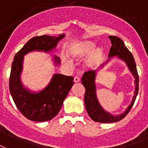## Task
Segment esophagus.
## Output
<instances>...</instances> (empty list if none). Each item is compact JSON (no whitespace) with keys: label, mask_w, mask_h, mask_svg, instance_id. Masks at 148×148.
Segmentation results:
<instances>
[{"label":"esophagus","mask_w":148,"mask_h":148,"mask_svg":"<svg viewBox=\"0 0 148 148\" xmlns=\"http://www.w3.org/2000/svg\"><path fill=\"white\" fill-rule=\"evenodd\" d=\"M79 81H80L79 77H78V76H75V77H74V82H75V83H79Z\"/></svg>","instance_id":"obj_1"}]
</instances>
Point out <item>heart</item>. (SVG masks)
Segmentation results:
<instances>
[{"mask_svg": "<svg viewBox=\"0 0 148 148\" xmlns=\"http://www.w3.org/2000/svg\"><path fill=\"white\" fill-rule=\"evenodd\" d=\"M94 41L84 40L75 44L69 48V54L75 58H86V65L88 68H94L99 65L104 55V49L101 47H96Z\"/></svg>", "mask_w": 148, "mask_h": 148, "instance_id": "heart-1", "label": "heart"}]
</instances>
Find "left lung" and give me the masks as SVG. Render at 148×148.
Returning <instances> with one entry per match:
<instances>
[{
	"instance_id": "left-lung-1",
	"label": "left lung",
	"mask_w": 148,
	"mask_h": 148,
	"mask_svg": "<svg viewBox=\"0 0 148 148\" xmlns=\"http://www.w3.org/2000/svg\"><path fill=\"white\" fill-rule=\"evenodd\" d=\"M108 38L112 42V47H111L109 54H108L109 59H108L106 62L102 63L97 69L89 71V72L84 73L83 78H82V84L86 89L85 95H84V103H85L86 112L92 120L101 123H116V122L122 120L123 118L128 114L129 112L133 107L136 96H137V94H138L139 90V76L137 70H136L135 60H134L133 54H131V52L125 46L123 41L120 38L115 36H109ZM114 57H117L126 62L130 71L132 73L135 79L134 81L135 90L131 104L123 113L116 116L112 115L105 111L99 104V101L96 97V84L95 83L98 71L103 68L104 65L110 61V59Z\"/></svg>"
}]
</instances>
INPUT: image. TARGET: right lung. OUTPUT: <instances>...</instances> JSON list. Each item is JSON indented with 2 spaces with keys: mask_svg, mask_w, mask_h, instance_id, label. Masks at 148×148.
Listing matches in <instances>:
<instances>
[{
  "mask_svg": "<svg viewBox=\"0 0 148 148\" xmlns=\"http://www.w3.org/2000/svg\"><path fill=\"white\" fill-rule=\"evenodd\" d=\"M65 36L62 33L58 36L44 35L33 37L15 55L10 74L9 90L18 109L29 120L45 122L55 117L74 83L73 76L54 73L43 90L39 92L31 91L21 81L24 56L32 51L51 53ZM53 62L57 66L61 60L54 55Z\"/></svg>",
  "mask_w": 148,
  "mask_h": 148,
  "instance_id": "right-lung-1",
  "label": "right lung"
}]
</instances>
